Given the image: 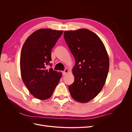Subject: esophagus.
Returning <instances> with one entry per match:
<instances>
[{"label":"esophagus","instance_id":"1","mask_svg":"<svg viewBox=\"0 0 132 132\" xmlns=\"http://www.w3.org/2000/svg\"><path fill=\"white\" fill-rule=\"evenodd\" d=\"M68 72H69V70L68 69H65L63 71L62 73H63V75H65L66 74H67Z\"/></svg>","mask_w":132,"mask_h":132}]
</instances>
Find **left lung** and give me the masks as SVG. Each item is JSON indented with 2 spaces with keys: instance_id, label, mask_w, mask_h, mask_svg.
<instances>
[{
  "instance_id": "1",
  "label": "left lung",
  "mask_w": 132,
  "mask_h": 132,
  "mask_svg": "<svg viewBox=\"0 0 132 132\" xmlns=\"http://www.w3.org/2000/svg\"><path fill=\"white\" fill-rule=\"evenodd\" d=\"M64 37L75 58L74 82L68 87L71 96L86 103L95 98L104 86L110 62L101 39L91 31L80 29L65 31Z\"/></svg>"
}]
</instances>
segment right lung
Instances as JSON below:
<instances>
[{
	"mask_svg": "<svg viewBox=\"0 0 132 132\" xmlns=\"http://www.w3.org/2000/svg\"><path fill=\"white\" fill-rule=\"evenodd\" d=\"M63 31L41 29L29 36L22 46L20 55L22 80L34 96L45 100L53 94L62 74L47 69L52 64L51 50Z\"/></svg>",
	"mask_w": 132,
	"mask_h": 132,
	"instance_id": "right-lung-1",
	"label": "right lung"
}]
</instances>
